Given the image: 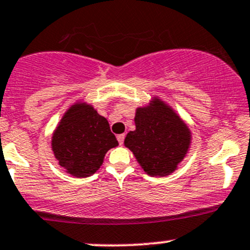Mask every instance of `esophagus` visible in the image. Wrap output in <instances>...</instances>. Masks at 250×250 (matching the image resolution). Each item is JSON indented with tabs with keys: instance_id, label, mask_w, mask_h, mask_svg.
Segmentation results:
<instances>
[{
	"instance_id": "1",
	"label": "esophagus",
	"mask_w": 250,
	"mask_h": 250,
	"mask_svg": "<svg viewBox=\"0 0 250 250\" xmlns=\"http://www.w3.org/2000/svg\"><path fill=\"white\" fill-rule=\"evenodd\" d=\"M117 140L118 143H120V145H122L123 141H125V134H120V135H117Z\"/></svg>"
}]
</instances>
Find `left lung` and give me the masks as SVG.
I'll list each match as a JSON object with an SVG mask.
<instances>
[{
  "label": "left lung",
  "mask_w": 250,
  "mask_h": 250,
  "mask_svg": "<svg viewBox=\"0 0 250 250\" xmlns=\"http://www.w3.org/2000/svg\"><path fill=\"white\" fill-rule=\"evenodd\" d=\"M135 130L127 134L125 146L133 152L147 175L165 177L176 171L188 154L191 132L171 105L152 97L135 109Z\"/></svg>",
  "instance_id": "8db88e82"
}]
</instances>
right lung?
Here are the masks:
<instances>
[{"instance_id":"obj_1","label":"right lung","mask_w":250,"mask_h":250,"mask_svg":"<svg viewBox=\"0 0 250 250\" xmlns=\"http://www.w3.org/2000/svg\"><path fill=\"white\" fill-rule=\"evenodd\" d=\"M118 146L104 116L93 105L77 101L60 120L51 136V151L64 172L74 177L92 176L110 148Z\"/></svg>"}]
</instances>
